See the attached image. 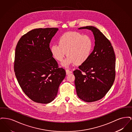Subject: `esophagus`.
Returning <instances> with one entry per match:
<instances>
[{"mask_svg": "<svg viewBox=\"0 0 132 132\" xmlns=\"http://www.w3.org/2000/svg\"><path fill=\"white\" fill-rule=\"evenodd\" d=\"M66 72L67 75H69L70 74H71L72 73V72L71 71L69 70V69H66Z\"/></svg>", "mask_w": 132, "mask_h": 132, "instance_id": "34e87169", "label": "esophagus"}]
</instances>
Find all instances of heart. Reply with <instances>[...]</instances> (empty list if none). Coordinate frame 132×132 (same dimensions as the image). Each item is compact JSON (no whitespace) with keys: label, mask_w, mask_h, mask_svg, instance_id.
<instances>
[{"label":"heart","mask_w":132,"mask_h":132,"mask_svg":"<svg viewBox=\"0 0 132 132\" xmlns=\"http://www.w3.org/2000/svg\"><path fill=\"white\" fill-rule=\"evenodd\" d=\"M58 44H53L50 51L52 57L58 61H62L66 55L67 58L62 63L63 66L75 64L80 65L85 63L93 50V41L86 35L77 31L64 33L58 38Z\"/></svg>","instance_id":"obj_1"}]
</instances>
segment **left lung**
I'll use <instances>...</instances> for the list:
<instances>
[{
  "mask_svg": "<svg viewBox=\"0 0 132 132\" xmlns=\"http://www.w3.org/2000/svg\"><path fill=\"white\" fill-rule=\"evenodd\" d=\"M93 32L94 50L90 57L73 72L77 95L88 102L103 98L113 85L115 78V55L110 41L98 29L86 26Z\"/></svg>",
  "mask_w": 132,
  "mask_h": 132,
  "instance_id": "obj_1",
  "label": "left lung"
}]
</instances>
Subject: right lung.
<instances>
[{"label":"right lung","instance_id":"obj_1","mask_svg":"<svg viewBox=\"0 0 132 132\" xmlns=\"http://www.w3.org/2000/svg\"><path fill=\"white\" fill-rule=\"evenodd\" d=\"M56 28L32 30L19 39L15 49L14 69L20 87L31 100L46 104L56 96L66 76L50 51Z\"/></svg>","mask_w":132,"mask_h":132}]
</instances>
